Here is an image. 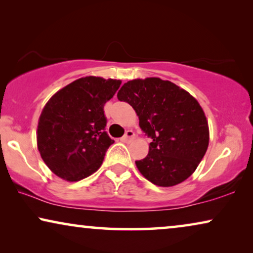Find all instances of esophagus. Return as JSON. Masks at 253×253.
<instances>
[{
  "mask_svg": "<svg viewBox=\"0 0 253 253\" xmlns=\"http://www.w3.org/2000/svg\"><path fill=\"white\" fill-rule=\"evenodd\" d=\"M134 138V132L132 130H127L126 132V134H124V136L121 138V140L122 141H126V143H127V141H131Z\"/></svg>",
  "mask_w": 253,
  "mask_h": 253,
  "instance_id": "obj_1",
  "label": "esophagus"
}]
</instances>
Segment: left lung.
I'll return each mask as SVG.
<instances>
[{
    "mask_svg": "<svg viewBox=\"0 0 253 253\" xmlns=\"http://www.w3.org/2000/svg\"><path fill=\"white\" fill-rule=\"evenodd\" d=\"M139 117L152 139L146 158L136 161L141 175L158 186H174L192 175L209 147L205 113L198 101L174 83L133 79L117 93Z\"/></svg>",
    "mask_w": 253,
    "mask_h": 253,
    "instance_id": "1",
    "label": "left lung"
}]
</instances>
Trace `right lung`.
<instances>
[{
	"label": "right lung",
	"instance_id": "add662e5",
	"mask_svg": "<svg viewBox=\"0 0 253 253\" xmlns=\"http://www.w3.org/2000/svg\"><path fill=\"white\" fill-rule=\"evenodd\" d=\"M121 81L84 77L72 82L49 99L38 124V150L58 177L77 182L102 165L114 140L106 132L105 103Z\"/></svg>",
	"mask_w": 253,
	"mask_h": 253
}]
</instances>
